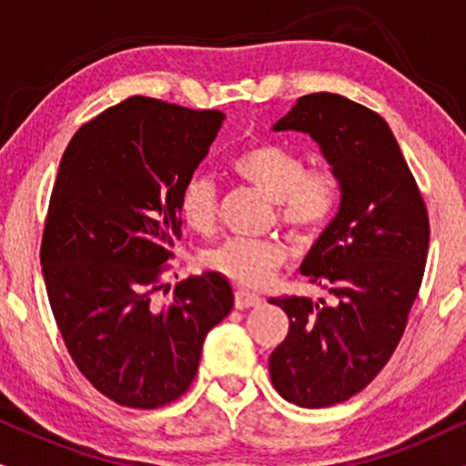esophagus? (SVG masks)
<instances>
[{
	"label": "esophagus",
	"mask_w": 466,
	"mask_h": 466,
	"mask_svg": "<svg viewBox=\"0 0 466 466\" xmlns=\"http://www.w3.org/2000/svg\"><path fill=\"white\" fill-rule=\"evenodd\" d=\"M258 304H260V295L249 293V290H243V289H238L237 293H234V306H237L238 310H245V308H251Z\"/></svg>",
	"instance_id": "esophagus-1"
}]
</instances>
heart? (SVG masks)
I'll list each match as a JSON object with an SVG mask.
<instances>
[{
    "label": "heart",
    "instance_id": "obj_1",
    "mask_svg": "<svg viewBox=\"0 0 466 466\" xmlns=\"http://www.w3.org/2000/svg\"><path fill=\"white\" fill-rule=\"evenodd\" d=\"M240 179L276 201L282 226L299 237H312L329 221L339 199L332 171L304 169V158L276 141L249 143L229 162ZM218 212L217 187L208 176L188 177L179 193V215L188 228L208 232ZM290 249L279 240L229 238L204 256L206 267L245 289L273 282L289 262Z\"/></svg>",
    "mask_w": 466,
    "mask_h": 466
}]
</instances>
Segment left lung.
Segmentation results:
<instances>
[{
  "mask_svg": "<svg viewBox=\"0 0 466 466\" xmlns=\"http://www.w3.org/2000/svg\"><path fill=\"white\" fill-rule=\"evenodd\" d=\"M273 127L321 145L340 184V208L301 265L332 304L268 299L289 315L268 373L287 401L334 406L371 384L400 345L428 260V208L393 132L367 106L336 93L304 95Z\"/></svg>",
  "mask_w": 466,
  "mask_h": 466,
  "instance_id": "left-lung-1",
  "label": "left lung"
}]
</instances>
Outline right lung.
Wrapping results in <instances>:
<instances>
[{"label": "right lung", "mask_w": 466, "mask_h": 466, "mask_svg": "<svg viewBox=\"0 0 466 466\" xmlns=\"http://www.w3.org/2000/svg\"><path fill=\"white\" fill-rule=\"evenodd\" d=\"M223 119L137 95L82 126L60 160L41 240L45 289L71 360L119 406L179 400L206 334L234 306L218 273L154 301L182 237L179 193Z\"/></svg>", "instance_id": "1"}]
</instances>
